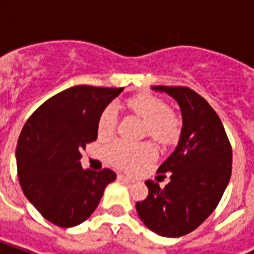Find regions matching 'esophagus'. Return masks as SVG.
Wrapping results in <instances>:
<instances>
[{"mask_svg": "<svg viewBox=\"0 0 254 254\" xmlns=\"http://www.w3.org/2000/svg\"><path fill=\"white\" fill-rule=\"evenodd\" d=\"M119 179H120V181L125 182V183H133V179H130V178L125 177V175H123V174H120V175H119Z\"/></svg>", "mask_w": 254, "mask_h": 254, "instance_id": "1", "label": "esophagus"}]
</instances>
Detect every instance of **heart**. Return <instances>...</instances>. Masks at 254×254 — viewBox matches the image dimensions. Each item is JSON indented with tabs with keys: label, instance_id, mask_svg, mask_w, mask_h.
I'll list each match as a JSON object with an SVG mask.
<instances>
[{
	"label": "heart",
	"instance_id": "1",
	"mask_svg": "<svg viewBox=\"0 0 254 254\" xmlns=\"http://www.w3.org/2000/svg\"><path fill=\"white\" fill-rule=\"evenodd\" d=\"M131 111L146 121L147 133L162 143L173 142L181 130V121L173 112L169 111L163 100L142 93L131 97L127 101ZM119 112L111 104L100 115L97 123L99 138H109L115 133ZM104 155L108 162L116 167L125 170H135L143 163L149 162L155 157V149L150 143H127L124 141H115L104 149Z\"/></svg>",
	"mask_w": 254,
	"mask_h": 254
}]
</instances>
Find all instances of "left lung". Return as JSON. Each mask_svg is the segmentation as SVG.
<instances>
[{"instance_id": "1", "label": "left lung", "mask_w": 254, "mask_h": 254, "mask_svg": "<svg viewBox=\"0 0 254 254\" xmlns=\"http://www.w3.org/2000/svg\"><path fill=\"white\" fill-rule=\"evenodd\" d=\"M181 108L182 130L175 150L157 173H167L165 187L146 181L149 195L135 209L143 224L163 237L192 232L213 212L229 183L232 149L212 107L186 87H153Z\"/></svg>"}]
</instances>
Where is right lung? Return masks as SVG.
I'll return each instance as SVG.
<instances>
[{
  "label": "right lung",
  "instance_id": "obj_1",
  "mask_svg": "<svg viewBox=\"0 0 254 254\" xmlns=\"http://www.w3.org/2000/svg\"><path fill=\"white\" fill-rule=\"evenodd\" d=\"M123 89L68 88L42 104L22 129L15 150L19 185L42 216L58 227L87 220L116 181L109 169H83L80 150L97 139L101 112Z\"/></svg>",
  "mask_w": 254,
  "mask_h": 254
}]
</instances>
